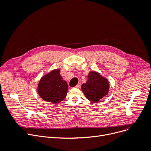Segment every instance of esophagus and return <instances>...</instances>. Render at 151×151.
I'll return each instance as SVG.
<instances>
[{"instance_id": "1", "label": "esophagus", "mask_w": 151, "mask_h": 151, "mask_svg": "<svg viewBox=\"0 0 151 151\" xmlns=\"http://www.w3.org/2000/svg\"><path fill=\"white\" fill-rule=\"evenodd\" d=\"M75 87H76V88H78L81 87V83H78V84L75 86Z\"/></svg>"}]
</instances>
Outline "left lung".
Segmentation results:
<instances>
[{"instance_id":"8db88e82","label":"left lung","mask_w":151,"mask_h":151,"mask_svg":"<svg viewBox=\"0 0 151 151\" xmlns=\"http://www.w3.org/2000/svg\"><path fill=\"white\" fill-rule=\"evenodd\" d=\"M87 81L81 86V90L89 101L98 102L109 93L110 84L108 79L98 72L91 71L87 75Z\"/></svg>"}]
</instances>
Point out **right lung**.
<instances>
[{
  "label": "right lung",
  "mask_w": 151,
  "mask_h": 151,
  "mask_svg": "<svg viewBox=\"0 0 151 151\" xmlns=\"http://www.w3.org/2000/svg\"><path fill=\"white\" fill-rule=\"evenodd\" d=\"M68 84L60 75V70L54 69L44 75L37 85V93L44 101L58 104L65 98Z\"/></svg>",
  "instance_id": "right-lung-1"
}]
</instances>
